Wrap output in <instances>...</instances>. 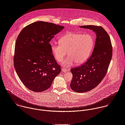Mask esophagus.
<instances>
[{
	"label": "esophagus",
	"mask_w": 125,
	"mask_h": 125,
	"mask_svg": "<svg viewBox=\"0 0 125 125\" xmlns=\"http://www.w3.org/2000/svg\"><path fill=\"white\" fill-rule=\"evenodd\" d=\"M62 72L65 73L66 72H69L70 71V69H65V68H62Z\"/></svg>",
	"instance_id": "34e87169"
}]
</instances>
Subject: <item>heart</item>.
Segmentation results:
<instances>
[{
	"label": "heart",
	"instance_id": "1",
	"mask_svg": "<svg viewBox=\"0 0 125 125\" xmlns=\"http://www.w3.org/2000/svg\"><path fill=\"white\" fill-rule=\"evenodd\" d=\"M59 42L51 45L52 52L58 61H61L67 52L69 57L62 62V64L69 66L73 62L79 65L87 59L93 48L94 39L90 34L71 32L62 36Z\"/></svg>",
	"mask_w": 125,
	"mask_h": 125
}]
</instances>
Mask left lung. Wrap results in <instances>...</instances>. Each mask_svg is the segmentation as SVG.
Returning a JSON list of instances; mask_svg holds the SVG:
<instances>
[{
  "label": "left lung",
  "instance_id": "obj_1",
  "mask_svg": "<svg viewBox=\"0 0 125 125\" xmlns=\"http://www.w3.org/2000/svg\"><path fill=\"white\" fill-rule=\"evenodd\" d=\"M80 27L92 30L96 36L91 56L81 66L71 70L73 76L71 89L77 93H84L97 86L105 76L112 58V47L108 34L102 27L86 25Z\"/></svg>",
  "mask_w": 125,
  "mask_h": 125
}]
</instances>
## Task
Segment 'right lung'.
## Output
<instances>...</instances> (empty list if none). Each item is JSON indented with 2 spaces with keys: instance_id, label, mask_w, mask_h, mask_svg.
Wrapping results in <instances>:
<instances>
[{
  "instance_id": "right-lung-1",
  "label": "right lung",
  "mask_w": 125,
  "mask_h": 125,
  "mask_svg": "<svg viewBox=\"0 0 125 125\" xmlns=\"http://www.w3.org/2000/svg\"><path fill=\"white\" fill-rule=\"evenodd\" d=\"M64 27L37 21L25 27L18 36L14 65L24 85L31 91L41 92L50 87L61 71L49 43Z\"/></svg>"
}]
</instances>
